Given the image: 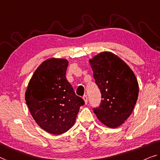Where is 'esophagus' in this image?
<instances>
[{"label":"esophagus","mask_w":160,"mask_h":160,"mask_svg":"<svg viewBox=\"0 0 160 160\" xmlns=\"http://www.w3.org/2000/svg\"><path fill=\"white\" fill-rule=\"evenodd\" d=\"M83 99L84 100V102H85V104H87V102H88V97H87V95H84L83 97Z\"/></svg>","instance_id":"esophagus-1"}]
</instances>
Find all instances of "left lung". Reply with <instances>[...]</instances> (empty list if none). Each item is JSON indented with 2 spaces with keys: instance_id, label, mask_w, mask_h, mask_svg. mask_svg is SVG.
Wrapping results in <instances>:
<instances>
[{
  "instance_id": "obj_1",
  "label": "left lung",
  "mask_w": 160,
  "mask_h": 160,
  "mask_svg": "<svg viewBox=\"0 0 160 160\" xmlns=\"http://www.w3.org/2000/svg\"><path fill=\"white\" fill-rule=\"evenodd\" d=\"M95 83L102 94L99 107L94 108L98 119L110 128H117L131 115L139 94L134 72L119 56L100 53L89 60Z\"/></svg>"
}]
</instances>
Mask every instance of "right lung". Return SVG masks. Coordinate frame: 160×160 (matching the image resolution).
<instances>
[{"mask_svg":"<svg viewBox=\"0 0 160 160\" xmlns=\"http://www.w3.org/2000/svg\"><path fill=\"white\" fill-rule=\"evenodd\" d=\"M68 65L63 58L44 61L32 76L25 94L33 119L41 128L55 135L72 128L80 107L84 104L66 79Z\"/></svg>","mask_w":160,"mask_h":160,"instance_id":"right-lung-1","label":"right lung"}]
</instances>
